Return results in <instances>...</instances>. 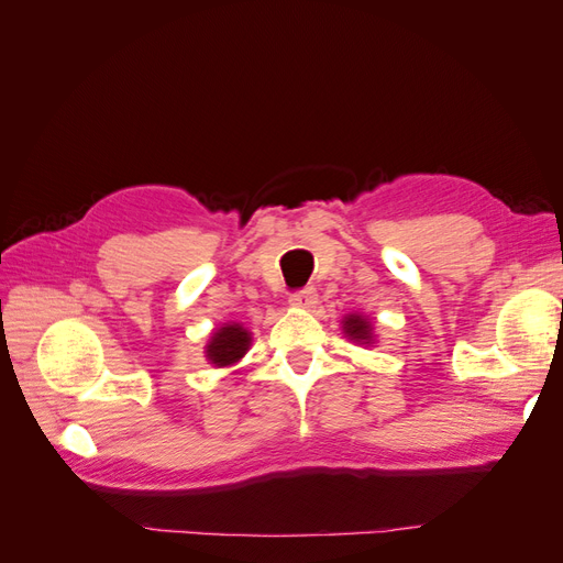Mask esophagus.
Listing matches in <instances>:
<instances>
[{
    "instance_id": "esophagus-1",
    "label": "esophagus",
    "mask_w": 563,
    "mask_h": 563,
    "mask_svg": "<svg viewBox=\"0 0 563 563\" xmlns=\"http://www.w3.org/2000/svg\"><path fill=\"white\" fill-rule=\"evenodd\" d=\"M288 302H291L294 308H298V310H310L317 305V291H314V288H302V291L294 294Z\"/></svg>"
}]
</instances>
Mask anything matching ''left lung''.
I'll list each match as a JSON object with an SVG mask.
<instances>
[{"mask_svg":"<svg viewBox=\"0 0 563 563\" xmlns=\"http://www.w3.org/2000/svg\"><path fill=\"white\" fill-rule=\"evenodd\" d=\"M340 331L347 340H352L354 345L362 347H373L376 345V323L364 312H347L343 319H340Z\"/></svg>","mask_w":563,"mask_h":563,"instance_id":"left-lung-1","label":"left lung"}]
</instances>
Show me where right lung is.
<instances>
[{"label": "right lung", "mask_w": 563, "mask_h": 563, "mask_svg": "<svg viewBox=\"0 0 563 563\" xmlns=\"http://www.w3.org/2000/svg\"><path fill=\"white\" fill-rule=\"evenodd\" d=\"M251 343L253 335L249 329H244V323L225 321L211 331L207 345H203V356H207L211 366L228 368L244 360V354L251 350Z\"/></svg>", "instance_id": "obj_1"}]
</instances>
